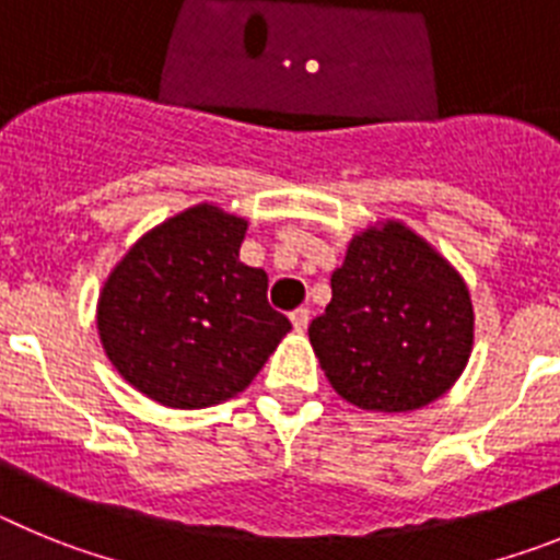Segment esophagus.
<instances>
[{
  "label": "esophagus",
  "mask_w": 560,
  "mask_h": 560,
  "mask_svg": "<svg viewBox=\"0 0 560 560\" xmlns=\"http://www.w3.org/2000/svg\"><path fill=\"white\" fill-rule=\"evenodd\" d=\"M308 323H311V311L308 308L291 311V325H294V330H300V334H303V330L308 328Z\"/></svg>",
  "instance_id": "esophagus-1"
}]
</instances>
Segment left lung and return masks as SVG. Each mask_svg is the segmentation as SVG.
Here are the masks:
<instances>
[{
  "label": "left lung",
  "instance_id": "1",
  "mask_svg": "<svg viewBox=\"0 0 560 560\" xmlns=\"http://www.w3.org/2000/svg\"><path fill=\"white\" fill-rule=\"evenodd\" d=\"M308 336L325 378L370 412H412L452 389L474 348L468 285L400 221L353 235Z\"/></svg>",
  "mask_w": 560,
  "mask_h": 560
}]
</instances>
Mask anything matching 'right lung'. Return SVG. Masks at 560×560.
I'll return each mask as SVG.
<instances>
[{
  "mask_svg": "<svg viewBox=\"0 0 560 560\" xmlns=\"http://www.w3.org/2000/svg\"><path fill=\"white\" fill-rule=\"evenodd\" d=\"M246 226L221 207L196 205L145 232L103 283V350L162 407L235 398L291 330L266 300V271L237 257Z\"/></svg>",
  "mask_w": 560,
  "mask_h": 560,
  "instance_id": "obj_1",
  "label": "right lung"
}]
</instances>
